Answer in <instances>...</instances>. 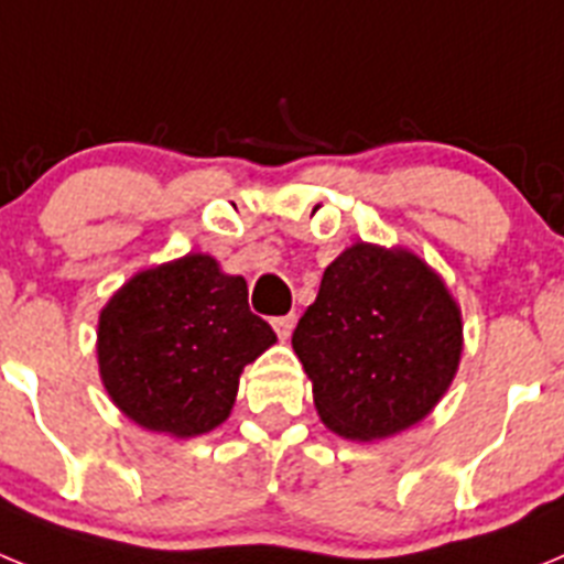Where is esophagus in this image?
I'll use <instances>...</instances> for the list:
<instances>
[{"label": "esophagus", "mask_w": 564, "mask_h": 564, "mask_svg": "<svg viewBox=\"0 0 564 564\" xmlns=\"http://www.w3.org/2000/svg\"><path fill=\"white\" fill-rule=\"evenodd\" d=\"M293 327H296V316H293V313L273 318V330H276L279 338H291Z\"/></svg>", "instance_id": "34e87169"}]
</instances>
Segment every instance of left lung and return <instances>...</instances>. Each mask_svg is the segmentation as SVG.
I'll list each match as a JSON object with an SVG mask.
<instances>
[{
  "mask_svg": "<svg viewBox=\"0 0 564 564\" xmlns=\"http://www.w3.org/2000/svg\"><path fill=\"white\" fill-rule=\"evenodd\" d=\"M293 350L327 430L378 441L423 421L449 390L460 307L412 251L356 242L327 265Z\"/></svg>",
  "mask_w": 564,
  "mask_h": 564,
  "instance_id": "obj_1",
  "label": "left lung"
}]
</instances>
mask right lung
Wrapping results in <instances>:
<instances>
[{
    "instance_id": "1",
    "label": "right lung",
    "mask_w": 564,
    "mask_h": 564,
    "mask_svg": "<svg viewBox=\"0 0 564 564\" xmlns=\"http://www.w3.org/2000/svg\"><path fill=\"white\" fill-rule=\"evenodd\" d=\"M276 341L242 276L208 253L134 273L98 318V367L115 406L149 432L194 437L231 415L239 372Z\"/></svg>"
}]
</instances>
